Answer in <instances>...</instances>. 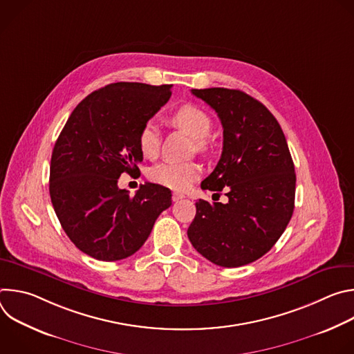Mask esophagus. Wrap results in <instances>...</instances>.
I'll list each match as a JSON object with an SVG mask.
<instances>
[{
	"label": "esophagus",
	"instance_id": "esophagus-1",
	"mask_svg": "<svg viewBox=\"0 0 354 354\" xmlns=\"http://www.w3.org/2000/svg\"><path fill=\"white\" fill-rule=\"evenodd\" d=\"M180 198H185V194H183V193H179V192H174V193H172V200H174V201H178V200H180Z\"/></svg>",
	"mask_w": 354,
	"mask_h": 354
}]
</instances>
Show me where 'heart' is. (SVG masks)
<instances>
[{"label":"heart","mask_w":354,"mask_h":354,"mask_svg":"<svg viewBox=\"0 0 354 354\" xmlns=\"http://www.w3.org/2000/svg\"><path fill=\"white\" fill-rule=\"evenodd\" d=\"M171 122L193 137L197 141L198 148H203L206 145V138L213 127L210 116L203 109L190 104L178 108L172 113ZM137 145L140 153L145 158H154L158 154L160 131L153 122L142 124L137 136ZM148 176L158 185L182 190L189 187L198 176V167L194 164L162 162L151 169Z\"/></svg>","instance_id":"b5f03b06"}]
</instances>
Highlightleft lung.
Here are the masks:
<instances>
[{
    "label": "left lung",
    "mask_w": 354,
    "mask_h": 354,
    "mask_svg": "<svg viewBox=\"0 0 354 354\" xmlns=\"http://www.w3.org/2000/svg\"><path fill=\"white\" fill-rule=\"evenodd\" d=\"M223 124V153L201 189L227 190L228 201H196L187 236L200 255L223 268L262 258L284 232L295 197V172L284 133L259 100L239 89H192Z\"/></svg>",
    "instance_id": "1"
}]
</instances>
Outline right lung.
<instances>
[{
  "mask_svg": "<svg viewBox=\"0 0 354 354\" xmlns=\"http://www.w3.org/2000/svg\"><path fill=\"white\" fill-rule=\"evenodd\" d=\"M172 85L115 82L89 93L63 127L50 162V197L71 242L93 259L131 257L171 205V190L144 183L130 197L122 174H138L137 136L164 106Z\"/></svg>",
  "mask_w": 354,
  "mask_h": 354,
  "instance_id": "right-lung-1",
  "label": "right lung"
}]
</instances>
